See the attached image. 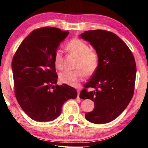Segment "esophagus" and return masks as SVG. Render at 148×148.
<instances>
[{
  "instance_id": "obj_1",
  "label": "esophagus",
  "mask_w": 148,
  "mask_h": 148,
  "mask_svg": "<svg viewBox=\"0 0 148 148\" xmlns=\"http://www.w3.org/2000/svg\"><path fill=\"white\" fill-rule=\"evenodd\" d=\"M77 92H78L77 98H78V99H80V97H79V96H80V90H79V89H77Z\"/></svg>"
}]
</instances>
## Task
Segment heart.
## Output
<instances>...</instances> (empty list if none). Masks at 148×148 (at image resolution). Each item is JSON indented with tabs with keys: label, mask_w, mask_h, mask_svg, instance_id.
Here are the masks:
<instances>
[{
	"label": "heart",
	"mask_w": 148,
	"mask_h": 148,
	"mask_svg": "<svg viewBox=\"0 0 148 148\" xmlns=\"http://www.w3.org/2000/svg\"><path fill=\"white\" fill-rule=\"evenodd\" d=\"M66 49L70 53L78 57L76 70H66L59 75L62 83L71 86H77L84 80L85 72L91 74L95 71L98 64V56L95 51L89 49L85 42L75 38L68 42ZM53 62L59 70L63 68V58L61 51L56 50L54 53Z\"/></svg>",
	"instance_id": "obj_1"
}]
</instances>
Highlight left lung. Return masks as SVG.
<instances>
[{"label":"left lung","instance_id":"left-lung-1","mask_svg":"<svg viewBox=\"0 0 148 148\" xmlns=\"http://www.w3.org/2000/svg\"><path fill=\"white\" fill-rule=\"evenodd\" d=\"M80 36L89 42L98 56L97 68L80 94V98L95 103V108L85 117L95 124H105L117 118L133 97L137 71L135 59L125 42L113 32L94 30ZM89 87L95 91L87 92Z\"/></svg>","mask_w":148,"mask_h":148}]
</instances>
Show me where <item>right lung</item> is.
Instances as JSON below:
<instances>
[{"instance_id":"1","label":"right lung","mask_w":148,"mask_h":148,"mask_svg":"<svg viewBox=\"0 0 148 148\" xmlns=\"http://www.w3.org/2000/svg\"><path fill=\"white\" fill-rule=\"evenodd\" d=\"M68 34V31L51 27L36 29L14 55L11 66L15 96L22 110L36 121L56 119L64 102L77 96L73 87L56 84L54 53Z\"/></svg>"}]
</instances>
